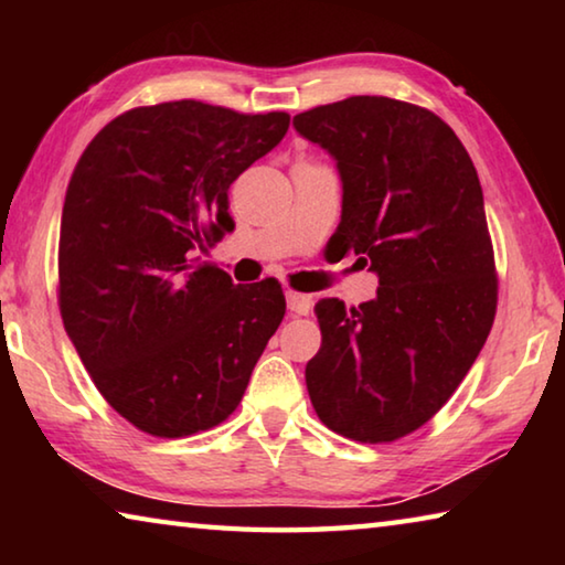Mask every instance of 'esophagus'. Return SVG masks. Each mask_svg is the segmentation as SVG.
<instances>
[{"label": "esophagus", "instance_id": "1", "mask_svg": "<svg viewBox=\"0 0 565 565\" xmlns=\"http://www.w3.org/2000/svg\"><path fill=\"white\" fill-rule=\"evenodd\" d=\"M286 303L294 313L299 317H306L311 311V296L309 294H299V291H286Z\"/></svg>", "mask_w": 565, "mask_h": 565}]
</instances>
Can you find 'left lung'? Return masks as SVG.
<instances>
[{"instance_id":"8db88e82","label":"left lung","mask_w":565,"mask_h":565,"mask_svg":"<svg viewBox=\"0 0 565 565\" xmlns=\"http://www.w3.org/2000/svg\"><path fill=\"white\" fill-rule=\"evenodd\" d=\"M294 127L337 159L331 242L379 274L366 303H317L306 388L331 431L398 441L454 396L493 327L499 276L476 167L441 117L388 97L323 104Z\"/></svg>"}]
</instances>
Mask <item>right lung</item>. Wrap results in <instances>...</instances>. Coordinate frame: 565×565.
<instances>
[{
	"label": "right lung",
	"mask_w": 565,
	"mask_h": 565,
	"mask_svg": "<svg viewBox=\"0 0 565 565\" xmlns=\"http://www.w3.org/2000/svg\"><path fill=\"white\" fill-rule=\"evenodd\" d=\"M289 114L196 99L134 107L89 141L66 186L60 311L107 404L184 438L234 414L286 313L281 284L202 262L232 232L228 186L279 145Z\"/></svg>",
	"instance_id": "right-lung-1"
}]
</instances>
